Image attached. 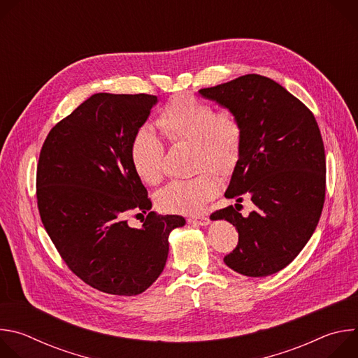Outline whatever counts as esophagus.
I'll use <instances>...</instances> for the list:
<instances>
[{
  "label": "esophagus",
  "mask_w": 358,
  "mask_h": 358,
  "mask_svg": "<svg viewBox=\"0 0 358 358\" xmlns=\"http://www.w3.org/2000/svg\"><path fill=\"white\" fill-rule=\"evenodd\" d=\"M188 222L192 224V225H198V227H206L210 224V218L208 217H192V218H188Z\"/></svg>",
  "instance_id": "34e87169"
}]
</instances>
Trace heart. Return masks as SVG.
<instances>
[{
  "mask_svg": "<svg viewBox=\"0 0 358 358\" xmlns=\"http://www.w3.org/2000/svg\"><path fill=\"white\" fill-rule=\"evenodd\" d=\"M157 127L171 143L192 147V169L210 170L217 176L229 174L239 159L243 127L239 116L229 109L214 108L191 94H177L160 110ZM131 164L145 184L155 185L163 178L164 145L148 127H141L130 147ZM217 192V181L208 173L188 180H176L162 188L156 201L164 213L195 215Z\"/></svg>",
  "mask_w": 358,
  "mask_h": 358,
  "instance_id": "b5f03b06",
  "label": "heart"
}]
</instances>
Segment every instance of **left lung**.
<instances>
[{"label": "left lung", "instance_id": "8db88e82", "mask_svg": "<svg viewBox=\"0 0 358 358\" xmlns=\"http://www.w3.org/2000/svg\"><path fill=\"white\" fill-rule=\"evenodd\" d=\"M202 97L234 110L243 138L227 198L255 203L248 217L238 206L215 211L239 235L224 262L232 271L264 278L286 268L313 235L324 203V144L313 113L282 85L261 75L201 89Z\"/></svg>", "mask_w": 358, "mask_h": 358}]
</instances>
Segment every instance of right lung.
I'll list each match as a JSON object with an SVG mask.
<instances>
[{
	"label": "right lung",
	"instance_id": "add662e5",
	"mask_svg": "<svg viewBox=\"0 0 358 358\" xmlns=\"http://www.w3.org/2000/svg\"><path fill=\"white\" fill-rule=\"evenodd\" d=\"M159 101L152 94L96 93L49 131L36 167L42 224L68 268L89 286L136 296L162 275L180 215H157L130 147ZM149 213L140 229L127 217Z\"/></svg>",
	"mask_w": 358,
	"mask_h": 358
}]
</instances>
